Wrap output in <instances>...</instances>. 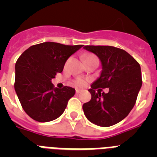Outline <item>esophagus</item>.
I'll return each instance as SVG.
<instances>
[{
    "label": "esophagus",
    "instance_id": "34e87169",
    "mask_svg": "<svg viewBox=\"0 0 157 157\" xmlns=\"http://www.w3.org/2000/svg\"><path fill=\"white\" fill-rule=\"evenodd\" d=\"M81 90H80V89H76V90H75V92H76V94H79V93L80 92H81Z\"/></svg>",
    "mask_w": 157,
    "mask_h": 157
}]
</instances>
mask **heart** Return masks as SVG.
Wrapping results in <instances>:
<instances>
[{"label": "heart", "mask_w": 157, "mask_h": 157, "mask_svg": "<svg viewBox=\"0 0 157 157\" xmlns=\"http://www.w3.org/2000/svg\"><path fill=\"white\" fill-rule=\"evenodd\" d=\"M94 55H86V56H84V59H90V58L94 57ZM75 83L78 86H83L84 84H85V80H83L82 78H77V79L75 80Z\"/></svg>", "instance_id": "1"}]
</instances>
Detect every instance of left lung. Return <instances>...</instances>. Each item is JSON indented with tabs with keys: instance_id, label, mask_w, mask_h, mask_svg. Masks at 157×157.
Returning a JSON list of instances; mask_svg holds the SVG:
<instances>
[{
	"instance_id": "left-lung-1",
	"label": "left lung",
	"mask_w": 157,
	"mask_h": 157,
	"mask_svg": "<svg viewBox=\"0 0 157 157\" xmlns=\"http://www.w3.org/2000/svg\"><path fill=\"white\" fill-rule=\"evenodd\" d=\"M83 48L95 54L102 66L100 77L88 90L91 100L82 105L83 112L91 123L110 127L127 117L134 108L142 85L141 67L121 48L109 45ZM99 88H109V93H101Z\"/></svg>"
}]
</instances>
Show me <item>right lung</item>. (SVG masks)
<instances>
[{
    "label": "right lung",
    "instance_id": "1",
    "mask_svg": "<svg viewBox=\"0 0 157 157\" xmlns=\"http://www.w3.org/2000/svg\"><path fill=\"white\" fill-rule=\"evenodd\" d=\"M82 46L47 41L30 46L17 59L15 90L23 110L33 120L49 122L63 114L75 90L54 88L51 80L61 73L67 59Z\"/></svg>",
    "mask_w": 157,
    "mask_h": 157
}]
</instances>
